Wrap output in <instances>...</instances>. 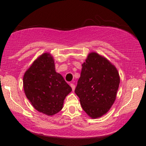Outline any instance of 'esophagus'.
<instances>
[{
  "instance_id": "obj_1",
  "label": "esophagus",
  "mask_w": 146,
  "mask_h": 146,
  "mask_svg": "<svg viewBox=\"0 0 146 146\" xmlns=\"http://www.w3.org/2000/svg\"><path fill=\"white\" fill-rule=\"evenodd\" d=\"M70 86H71V88H72V90H73V91H74V90H75V84H74L71 83V84H70Z\"/></svg>"
}]
</instances>
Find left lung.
<instances>
[{
    "label": "left lung",
    "instance_id": "left-lung-1",
    "mask_svg": "<svg viewBox=\"0 0 146 146\" xmlns=\"http://www.w3.org/2000/svg\"><path fill=\"white\" fill-rule=\"evenodd\" d=\"M119 82L117 68L105 58L93 52L82 64L75 93L83 110L92 118H98L113 104Z\"/></svg>",
    "mask_w": 146,
    "mask_h": 146
}]
</instances>
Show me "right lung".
<instances>
[{"label": "right lung", "mask_w": 146, "mask_h": 146, "mask_svg": "<svg viewBox=\"0 0 146 146\" xmlns=\"http://www.w3.org/2000/svg\"><path fill=\"white\" fill-rule=\"evenodd\" d=\"M23 87L26 97L38 111L53 115L62 108L64 100L71 87L55 70L49 53L42 54L25 72Z\"/></svg>", "instance_id": "right-lung-1"}]
</instances>
